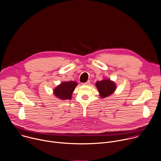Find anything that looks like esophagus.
<instances>
[{
    "label": "esophagus",
    "instance_id": "obj_1",
    "mask_svg": "<svg viewBox=\"0 0 161 161\" xmlns=\"http://www.w3.org/2000/svg\"><path fill=\"white\" fill-rule=\"evenodd\" d=\"M89 84H90V80H87V82H86L83 83L82 84H83V85H89Z\"/></svg>",
    "mask_w": 161,
    "mask_h": 161
}]
</instances>
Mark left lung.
Masks as SVG:
<instances>
[{
  "label": "left lung",
  "instance_id": "8db88e82",
  "mask_svg": "<svg viewBox=\"0 0 161 161\" xmlns=\"http://www.w3.org/2000/svg\"><path fill=\"white\" fill-rule=\"evenodd\" d=\"M96 86L100 93L102 98H105L112 94L115 90V84L109 79H104L101 81H97Z\"/></svg>",
  "mask_w": 161,
  "mask_h": 161
}]
</instances>
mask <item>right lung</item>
I'll list each match as a JSON object with an SVG mask.
<instances>
[{"label":"right lung","mask_w":161,"mask_h":161,"mask_svg":"<svg viewBox=\"0 0 161 161\" xmlns=\"http://www.w3.org/2000/svg\"><path fill=\"white\" fill-rule=\"evenodd\" d=\"M77 85V82L74 81L63 82L54 89V94L63 100H70Z\"/></svg>","instance_id":"right-lung-1"}]
</instances>
